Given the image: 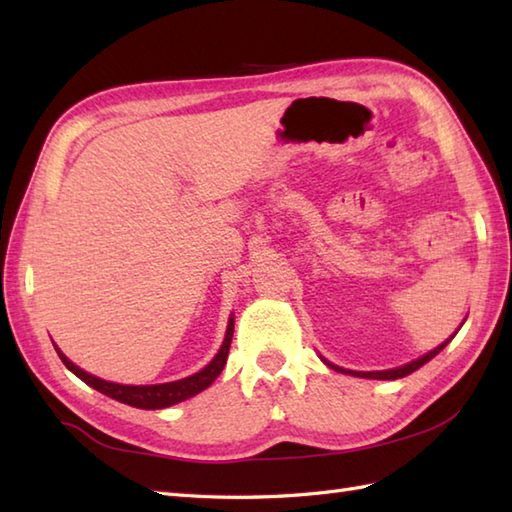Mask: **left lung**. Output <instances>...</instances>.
Returning <instances> with one entry per match:
<instances>
[{
  "label": "left lung",
  "instance_id": "left-lung-1",
  "mask_svg": "<svg viewBox=\"0 0 512 512\" xmlns=\"http://www.w3.org/2000/svg\"><path fill=\"white\" fill-rule=\"evenodd\" d=\"M460 328H462V323H460ZM458 328V330H460ZM458 330H455L447 341L444 343H440L438 347H433L431 352H427V354H422V356H418V358H413L411 363H405V365H400V367H394V369H380V372H356V369H345V367H339V365H334V363H330L328 358L325 356H321L319 354V358L321 361L328 365L330 369H334V372H341V374H347V376H356V378H374V380H396V378H402V376H407V374H411V372H416L418 367H422L424 363H429L433 356H438L444 347H447L449 343H451V339L455 334H458Z\"/></svg>",
  "mask_w": 512,
  "mask_h": 512
}]
</instances>
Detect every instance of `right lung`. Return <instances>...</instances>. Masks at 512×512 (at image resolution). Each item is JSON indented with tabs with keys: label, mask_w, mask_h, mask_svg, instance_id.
Here are the masks:
<instances>
[{
	"label": "right lung",
	"mask_w": 512,
	"mask_h": 512,
	"mask_svg": "<svg viewBox=\"0 0 512 512\" xmlns=\"http://www.w3.org/2000/svg\"><path fill=\"white\" fill-rule=\"evenodd\" d=\"M233 330H235V314L228 317L224 341L209 365H204L200 372H195L187 378L171 380V383H158V385H123V383H112V380H103L99 376L85 372V369H81L79 365H74L70 358L65 356L57 345H54V341H52V345H54V350H57L63 365L68 367L74 376H79L85 385H90L92 389L101 391V394L123 402V405L136 407V409H167L171 405H178V402H182V400L193 398L195 394H200V391L213 385V380L222 374V369L226 365L228 350H231V341H233Z\"/></svg>",
	"instance_id": "1"
}]
</instances>
